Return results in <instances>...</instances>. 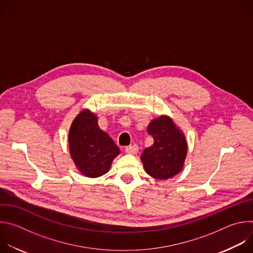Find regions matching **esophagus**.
Returning <instances> with one entry per match:
<instances>
[{
  "label": "esophagus",
  "mask_w": 253,
  "mask_h": 253,
  "mask_svg": "<svg viewBox=\"0 0 253 253\" xmlns=\"http://www.w3.org/2000/svg\"><path fill=\"white\" fill-rule=\"evenodd\" d=\"M125 152H126L127 154H132V155H134V154H136V153L138 152V146H137V145L128 146V147L125 148Z\"/></svg>",
  "instance_id": "1"
}]
</instances>
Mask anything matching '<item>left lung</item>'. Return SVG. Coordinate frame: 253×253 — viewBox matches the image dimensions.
<instances>
[{
    "mask_svg": "<svg viewBox=\"0 0 253 253\" xmlns=\"http://www.w3.org/2000/svg\"><path fill=\"white\" fill-rule=\"evenodd\" d=\"M147 132L154 142L141 155L146 173L155 179L166 180L181 172L188 149L182 130L171 117L161 115L149 123Z\"/></svg>",
    "mask_w": 253,
    "mask_h": 253,
    "instance_id": "left-lung-1",
    "label": "left lung"
}]
</instances>
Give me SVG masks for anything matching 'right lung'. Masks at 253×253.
Segmentation results:
<instances>
[{
    "mask_svg": "<svg viewBox=\"0 0 253 253\" xmlns=\"http://www.w3.org/2000/svg\"><path fill=\"white\" fill-rule=\"evenodd\" d=\"M68 142L75 166L90 178L106 174L120 154L112 138L100 129L97 115L89 109L82 110L72 122Z\"/></svg>",
    "mask_w": 253,
    "mask_h": 253,
    "instance_id": "obj_1",
    "label": "right lung"
}]
</instances>
